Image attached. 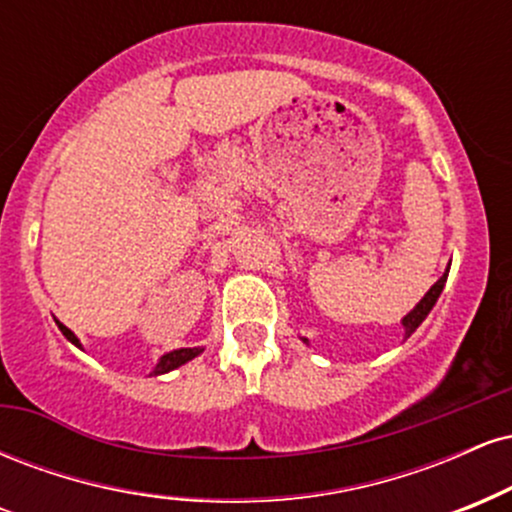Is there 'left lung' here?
<instances>
[{
    "label": "left lung",
    "instance_id": "left-lung-1",
    "mask_svg": "<svg viewBox=\"0 0 512 512\" xmlns=\"http://www.w3.org/2000/svg\"><path fill=\"white\" fill-rule=\"evenodd\" d=\"M448 272H450V267L445 269V274L440 276V279L436 281V284L431 286V289H428V293L424 298H421L419 303H416V308L411 310L409 315H404V320H402V325H404V337H411V334L416 332V327L421 325V322L426 320V315L431 313L433 310V305H436V301H438V296H440V291H443V286H445V281H448ZM305 344H308V339H303Z\"/></svg>",
    "mask_w": 512,
    "mask_h": 512
}]
</instances>
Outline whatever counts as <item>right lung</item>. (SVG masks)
<instances>
[{
	"mask_svg": "<svg viewBox=\"0 0 512 512\" xmlns=\"http://www.w3.org/2000/svg\"><path fill=\"white\" fill-rule=\"evenodd\" d=\"M55 322H57V327H60V332L64 334V337H67L69 342H72L74 346H79V349H81V342H79V339H76V334L69 330V327H64L60 320H55ZM202 351H204L202 346H195V349H175V351H170V354H163L161 358H158V363H156V368H154V375H163V373H168V370L180 368L182 363L192 361V358L202 354Z\"/></svg>",
	"mask_w": 512,
	"mask_h": 512,
	"instance_id": "1",
	"label": "right lung"
}]
</instances>
